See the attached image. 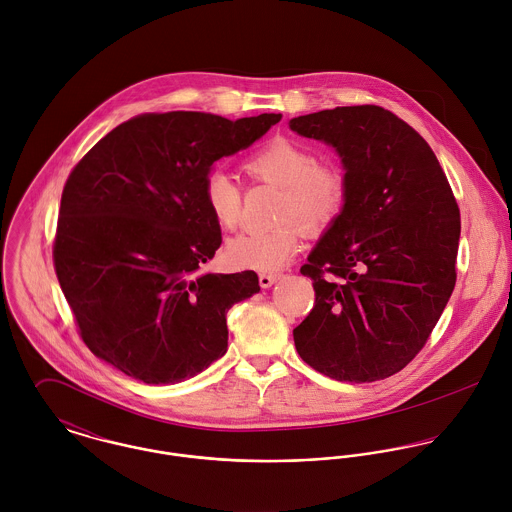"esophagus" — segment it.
I'll return each mask as SVG.
<instances>
[{
	"instance_id": "34e87169",
	"label": "esophagus",
	"mask_w": 512,
	"mask_h": 512,
	"mask_svg": "<svg viewBox=\"0 0 512 512\" xmlns=\"http://www.w3.org/2000/svg\"><path fill=\"white\" fill-rule=\"evenodd\" d=\"M282 278V274H274V272H262L260 274V286L262 288H270L274 282H278Z\"/></svg>"
}]
</instances>
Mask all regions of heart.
<instances>
[{"label": "heart", "mask_w": 512, "mask_h": 512, "mask_svg": "<svg viewBox=\"0 0 512 512\" xmlns=\"http://www.w3.org/2000/svg\"><path fill=\"white\" fill-rule=\"evenodd\" d=\"M242 171L254 183L282 189L278 203L280 224L248 230L226 242V260L234 268L274 272L299 248L301 220L309 228H323L337 219L347 203V177L331 161H317L315 149L305 144L272 138L250 151ZM203 199L217 224L232 230L242 217L244 191L226 171L213 169L203 181Z\"/></svg>", "instance_id": "b5f03b06"}]
</instances>
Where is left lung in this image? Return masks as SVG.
Here are the masks:
<instances>
[{
	"mask_svg": "<svg viewBox=\"0 0 512 512\" xmlns=\"http://www.w3.org/2000/svg\"><path fill=\"white\" fill-rule=\"evenodd\" d=\"M337 147L347 203L301 274L315 301L293 329L299 357L341 382L400 372L428 343L455 288L461 219L428 142L382 106H339L290 122Z\"/></svg>",
	"mask_w": 512,
	"mask_h": 512,
	"instance_id": "8db88e82",
	"label": "left lung"
}]
</instances>
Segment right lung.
Here are the masks:
<instances>
[{"label": "right lung", "mask_w": 512, "mask_h": 512, "mask_svg": "<svg viewBox=\"0 0 512 512\" xmlns=\"http://www.w3.org/2000/svg\"><path fill=\"white\" fill-rule=\"evenodd\" d=\"M280 120L140 114L74 165L53 264L96 357L146 384H175L226 353V311L260 284L252 270L203 272L222 242L203 181L220 157L252 146Z\"/></svg>", "instance_id": "right-lung-1"}]
</instances>
